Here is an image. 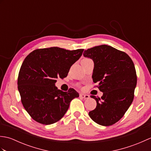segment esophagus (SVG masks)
<instances>
[{
  "label": "esophagus",
  "mask_w": 151,
  "mask_h": 151,
  "mask_svg": "<svg viewBox=\"0 0 151 151\" xmlns=\"http://www.w3.org/2000/svg\"><path fill=\"white\" fill-rule=\"evenodd\" d=\"M80 97L83 98L84 99H88L89 98V96L88 95H86V94H80Z\"/></svg>",
  "instance_id": "1"
}]
</instances>
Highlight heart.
Segmentation results:
<instances>
[{
    "label": "heart",
    "instance_id": "1",
    "mask_svg": "<svg viewBox=\"0 0 151 151\" xmlns=\"http://www.w3.org/2000/svg\"><path fill=\"white\" fill-rule=\"evenodd\" d=\"M77 86H79V84H77Z\"/></svg>",
    "mask_w": 151,
    "mask_h": 151
}]
</instances>
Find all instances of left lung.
Here are the masks:
<instances>
[{
	"mask_svg": "<svg viewBox=\"0 0 151 151\" xmlns=\"http://www.w3.org/2000/svg\"><path fill=\"white\" fill-rule=\"evenodd\" d=\"M84 56L94 62L92 78L103 93L101 99L94 95L97 106L89 112L91 119L102 126H110L123 117L134 97L137 84L135 67L123 51L106 45L84 50Z\"/></svg>",
	"mask_w": 151,
	"mask_h": 151,
	"instance_id": "1",
	"label": "left lung"
}]
</instances>
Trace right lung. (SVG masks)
<instances>
[{
	"mask_svg": "<svg viewBox=\"0 0 151 151\" xmlns=\"http://www.w3.org/2000/svg\"><path fill=\"white\" fill-rule=\"evenodd\" d=\"M83 51L45 48L34 50L24 59L17 88L22 105L34 121L46 125L56 123L66 113L70 101L79 97L73 88L62 91L54 84L58 78L66 77Z\"/></svg>",
	"mask_w": 151,
	"mask_h": 151,
	"instance_id": "1",
	"label": "right lung"
}]
</instances>
